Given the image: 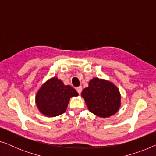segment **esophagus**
I'll return each mask as SVG.
<instances>
[{
    "mask_svg": "<svg viewBox=\"0 0 156 156\" xmlns=\"http://www.w3.org/2000/svg\"><path fill=\"white\" fill-rule=\"evenodd\" d=\"M76 91H77V92L80 94H81V92H82V87H76Z\"/></svg>",
    "mask_w": 156,
    "mask_h": 156,
    "instance_id": "1",
    "label": "esophagus"
}]
</instances>
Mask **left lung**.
Returning a JSON list of instances; mask_svg holds the SVG:
<instances>
[{"instance_id": "obj_1", "label": "left lung", "mask_w": 156, "mask_h": 156, "mask_svg": "<svg viewBox=\"0 0 156 156\" xmlns=\"http://www.w3.org/2000/svg\"><path fill=\"white\" fill-rule=\"evenodd\" d=\"M82 96L89 110L102 118L116 114L121 105L118 88L112 82L98 78L89 82V87L84 89Z\"/></svg>"}]
</instances>
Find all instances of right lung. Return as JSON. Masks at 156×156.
Returning a JSON list of instances; mask_svg holds the SVG:
<instances>
[{"mask_svg":"<svg viewBox=\"0 0 156 156\" xmlns=\"http://www.w3.org/2000/svg\"><path fill=\"white\" fill-rule=\"evenodd\" d=\"M78 93L69 85H64L57 77L44 83L36 94L35 101L40 112L49 117L59 116L65 112L69 99Z\"/></svg>","mask_w":156,"mask_h":156,"instance_id":"obj_1","label":"right lung"}]
</instances>
